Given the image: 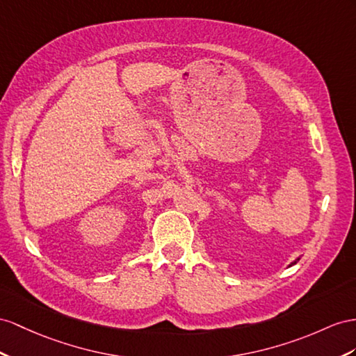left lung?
I'll return each instance as SVG.
<instances>
[{"mask_svg": "<svg viewBox=\"0 0 356 356\" xmlns=\"http://www.w3.org/2000/svg\"><path fill=\"white\" fill-rule=\"evenodd\" d=\"M298 260H299V259H296V260H295L293 263H291V265H290V266H293V265H296V261H298Z\"/></svg>", "mask_w": 356, "mask_h": 356, "instance_id": "1", "label": "left lung"}]
</instances>
